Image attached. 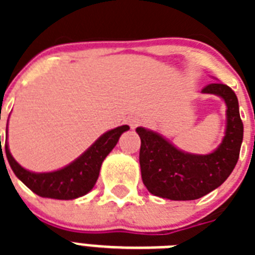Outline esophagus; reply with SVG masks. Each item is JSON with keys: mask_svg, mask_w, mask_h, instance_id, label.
<instances>
[{"mask_svg": "<svg viewBox=\"0 0 255 255\" xmlns=\"http://www.w3.org/2000/svg\"><path fill=\"white\" fill-rule=\"evenodd\" d=\"M141 124V120L139 119V117H130L129 119V125L131 126V129H135V128H138L139 125Z\"/></svg>", "mask_w": 255, "mask_h": 255, "instance_id": "esophagus-1", "label": "esophagus"}]
</instances>
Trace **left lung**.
<instances>
[{"label":"left lung","mask_w":255,"mask_h":255,"mask_svg":"<svg viewBox=\"0 0 255 255\" xmlns=\"http://www.w3.org/2000/svg\"><path fill=\"white\" fill-rule=\"evenodd\" d=\"M202 92L220 97L226 105L225 135L213 152H184L163 135L141 126L136 128L141 141V179L155 197L170 200L199 199L224 184L238 163L244 135L238 97L231 88L221 83H212Z\"/></svg>","instance_id":"1"}]
</instances>
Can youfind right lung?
Returning <instances> with one entry per match:
<instances>
[{"label":"right lung","mask_w":255,"mask_h":255,"mask_svg":"<svg viewBox=\"0 0 255 255\" xmlns=\"http://www.w3.org/2000/svg\"><path fill=\"white\" fill-rule=\"evenodd\" d=\"M129 129L128 125H123L108 130L101 135L83 154L79 155L75 161L60 170L51 172H33L22 167L10 153L7 138L4 141V150L11 170L16 175L17 179L33 193L42 198L71 200L88 194L93 189L100 176L102 162L114 149L121 134ZM0 157H3L2 152Z\"/></svg>","instance_id":"obj_1"}]
</instances>
